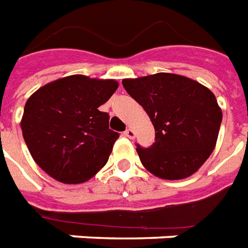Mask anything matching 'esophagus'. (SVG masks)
<instances>
[{
  "mask_svg": "<svg viewBox=\"0 0 248 248\" xmlns=\"http://www.w3.org/2000/svg\"><path fill=\"white\" fill-rule=\"evenodd\" d=\"M124 136L128 137V139H133V137H135V131L131 129V128H128V129L124 132Z\"/></svg>",
  "mask_w": 248,
  "mask_h": 248,
  "instance_id": "obj_1",
  "label": "esophagus"
}]
</instances>
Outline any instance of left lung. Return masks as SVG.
<instances>
[{
    "mask_svg": "<svg viewBox=\"0 0 248 248\" xmlns=\"http://www.w3.org/2000/svg\"><path fill=\"white\" fill-rule=\"evenodd\" d=\"M123 86L145 109L156 132L153 145L136 148L144 168L162 180L194 174L214 151L219 133L222 109L214 93L169 72L123 79Z\"/></svg>",
    "mask_w": 248,
    "mask_h": 248,
    "instance_id": "left-lung-1",
    "label": "left lung"
}]
</instances>
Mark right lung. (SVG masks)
I'll return each instance as SVG.
<instances>
[{"mask_svg": "<svg viewBox=\"0 0 248 248\" xmlns=\"http://www.w3.org/2000/svg\"><path fill=\"white\" fill-rule=\"evenodd\" d=\"M119 83L70 75L45 84L25 104L21 128L39 168L63 184H82L108 161L119 133L99 107Z\"/></svg>", "mask_w": 248, "mask_h": 248, "instance_id": "add662e5", "label": "right lung"}]
</instances>
